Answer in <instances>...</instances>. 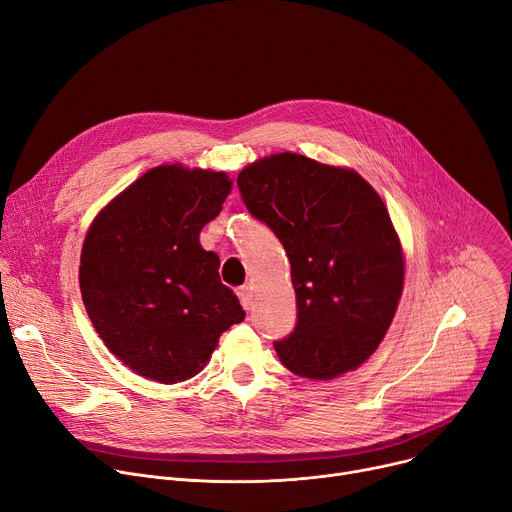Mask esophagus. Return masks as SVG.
I'll return each instance as SVG.
<instances>
[{
	"label": "esophagus",
	"mask_w": 512,
	"mask_h": 512,
	"mask_svg": "<svg viewBox=\"0 0 512 512\" xmlns=\"http://www.w3.org/2000/svg\"><path fill=\"white\" fill-rule=\"evenodd\" d=\"M238 297H240L244 309H250V307H252V289H250L248 285L238 287Z\"/></svg>",
	"instance_id": "1"
}]
</instances>
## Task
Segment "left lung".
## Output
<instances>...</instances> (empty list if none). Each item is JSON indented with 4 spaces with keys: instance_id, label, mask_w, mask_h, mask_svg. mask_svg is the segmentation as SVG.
Segmentation results:
<instances>
[{
    "instance_id": "left-lung-1",
    "label": "left lung",
    "mask_w": 512,
    "mask_h": 512,
    "mask_svg": "<svg viewBox=\"0 0 512 512\" xmlns=\"http://www.w3.org/2000/svg\"><path fill=\"white\" fill-rule=\"evenodd\" d=\"M250 215L283 244L297 322L274 340L281 363L332 379L365 363L383 340L404 285V258L379 194L352 170L279 153L238 176Z\"/></svg>"
}]
</instances>
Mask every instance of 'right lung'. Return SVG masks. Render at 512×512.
<instances>
[{
  "label": "right lung",
  "mask_w": 512,
  "mask_h": 512,
  "mask_svg": "<svg viewBox=\"0 0 512 512\" xmlns=\"http://www.w3.org/2000/svg\"><path fill=\"white\" fill-rule=\"evenodd\" d=\"M231 192L223 172L160 166L96 217L82 248L88 316L135 373L178 383L199 373L219 336L246 318L199 233Z\"/></svg>",
  "instance_id": "1"
}]
</instances>
